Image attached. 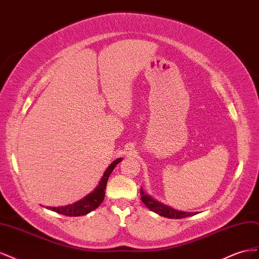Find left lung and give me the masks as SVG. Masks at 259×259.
<instances>
[{
    "label": "left lung",
    "mask_w": 259,
    "mask_h": 259,
    "mask_svg": "<svg viewBox=\"0 0 259 259\" xmlns=\"http://www.w3.org/2000/svg\"><path fill=\"white\" fill-rule=\"evenodd\" d=\"M140 194H141V199L142 202L145 204V206L150 210L158 213L159 216L166 217V218H170V219H180V218H186L189 216H193L196 215V212H188V211H181L178 209H175L170 206L165 205L164 203L158 202L157 199H155L153 196L150 194H147L146 192L141 188V191H140Z\"/></svg>",
    "instance_id": "left-lung-1"
}]
</instances>
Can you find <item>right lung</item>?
I'll list each match as a JSON object with an SVG mask.
<instances>
[{"label":"right lung","mask_w":259,"mask_h":259,"mask_svg":"<svg viewBox=\"0 0 259 259\" xmlns=\"http://www.w3.org/2000/svg\"><path fill=\"white\" fill-rule=\"evenodd\" d=\"M121 160H122V158H117L116 160H114L112 164L107 167L104 175L102 176V178L97 186V188H95L91 192V193H89L87 196L81 198L80 201H77L76 203L70 204V205L58 206V207H51V206H48L47 208L50 210H53L57 213H61V215L69 216V217L84 216V215H87V213L91 212L92 210L97 209L102 204L103 199H104L106 184H107V180L109 178L110 174L113 172L116 165L119 164Z\"/></svg>","instance_id":"add662e5"}]
</instances>
